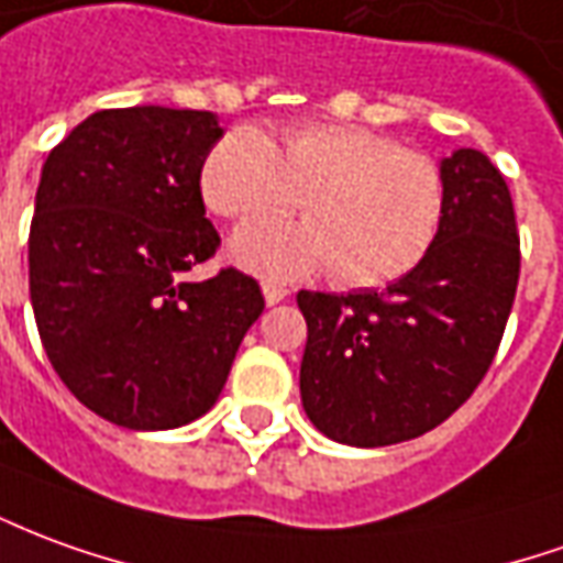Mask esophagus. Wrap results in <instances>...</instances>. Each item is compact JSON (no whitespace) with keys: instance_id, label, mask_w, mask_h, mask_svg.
Listing matches in <instances>:
<instances>
[{"instance_id":"34e87169","label":"esophagus","mask_w":563,"mask_h":563,"mask_svg":"<svg viewBox=\"0 0 563 563\" xmlns=\"http://www.w3.org/2000/svg\"><path fill=\"white\" fill-rule=\"evenodd\" d=\"M262 295H265V305H280L283 298L289 295V289L286 286H280V283H262Z\"/></svg>"}]
</instances>
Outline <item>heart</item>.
Returning a JSON list of instances; mask_svg holds the SVG:
<instances>
[{"label": "heart", "mask_w": 563, "mask_h": 563, "mask_svg": "<svg viewBox=\"0 0 563 563\" xmlns=\"http://www.w3.org/2000/svg\"><path fill=\"white\" fill-rule=\"evenodd\" d=\"M200 191L213 213L246 222L292 210L305 222H255L231 258L265 277L335 268L344 286H380L420 265L445 216L442 167L363 124H298L280 148L258 128H234L210 148Z\"/></svg>", "instance_id": "obj_1"}]
</instances>
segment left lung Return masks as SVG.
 <instances>
[{
	"instance_id": "left-lung-1",
	"label": "left lung",
	"mask_w": 563,
	"mask_h": 563,
	"mask_svg": "<svg viewBox=\"0 0 563 563\" xmlns=\"http://www.w3.org/2000/svg\"><path fill=\"white\" fill-rule=\"evenodd\" d=\"M439 167L445 216L420 265L380 292H298L308 320L301 405L341 445L430 432L473 396L500 347L521 268L512 195L475 148Z\"/></svg>"
}]
</instances>
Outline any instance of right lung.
Masks as SVG:
<instances>
[{
	"instance_id": "right-lung-1",
	"label": "right lung",
	"mask_w": 563,
	"mask_h": 563,
	"mask_svg": "<svg viewBox=\"0 0 563 563\" xmlns=\"http://www.w3.org/2000/svg\"><path fill=\"white\" fill-rule=\"evenodd\" d=\"M222 133L198 109H103L42 167L30 225L38 338L69 393L118 427L207 415L265 310L241 271L186 280L219 246L200 167Z\"/></svg>"
}]
</instances>
